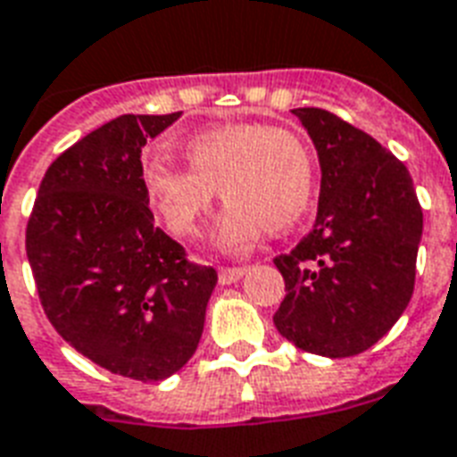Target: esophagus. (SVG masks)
Returning a JSON list of instances; mask_svg holds the SVG:
<instances>
[{"label": "esophagus", "mask_w": 457, "mask_h": 457, "mask_svg": "<svg viewBox=\"0 0 457 457\" xmlns=\"http://www.w3.org/2000/svg\"><path fill=\"white\" fill-rule=\"evenodd\" d=\"M245 274V267H221L219 270V284H236Z\"/></svg>", "instance_id": "obj_1"}]
</instances>
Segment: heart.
<instances>
[{"mask_svg":"<svg viewBox=\"0 0 457 457\" xmlns=\"http://www.w3.org/2000/svg\"><path fill=\"white\" fill-rule=\"evenodd\" d=\"M187 166L163 156L142 163V187L161 224L190 238L214 204H228L214 231L226 253L248 250L262 228L287 231L313 202L315 159L308 142L287 127L231 122L202 129L185 142Z\"/></svg>","mask_w":457,"mask_h":457,"instance_id":"1","label":"heart"}]
</instances>
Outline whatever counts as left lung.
Here are the masks:
<instances>
[{
  "label": "left lung",
  "instance_id": "obj_1",
  "mask_svg": "<svg viewBox=\"0 0 457 457\" xmlns=\"http://www.w3.org/2000/svg\"><path fill=\"white\" fill-rule=\"evenodd\" d=\"M291 112L313 139L322 178L313 231L274 257L287 289L274 325L303 352L345 359L404 313L424 214L407 166L371 135L322 108Z\"/></svg>",
  "mask_w": 457,
  "mask_h": 457
}]
</instances>
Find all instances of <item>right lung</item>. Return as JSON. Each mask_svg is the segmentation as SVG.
<instances>
[{"mask_svg": "<svg viewBox=\"0 0 457 457\" xmlns=\"http://www.w3.org/2000/svg\"><path fill=\"white\" fill-rule=\"evenodd\" d=\"M180 112L120 115L50 163L26 226L47 320L79 354L125 378L163 380L190 361L214 267L154 226L142 187L146 139Z\"/></svg>", "mask_w": 457, "mask_h": 457, "instance_id": "add662e5", "label": "right lung"}]
</instances>
